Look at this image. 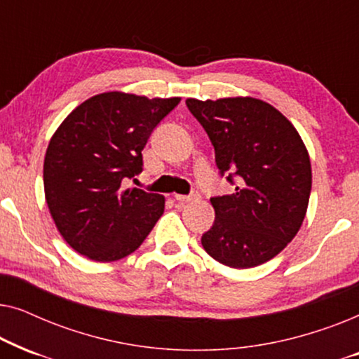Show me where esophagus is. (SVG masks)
<instances>
[{"label": "esophagus", "instance_id": "obj_1", "mask_svg": "<svg viewBox=\"0 0 359 359\" xmlns=\"http://www.w3.org/2000/svg\"><path fill=\"white\" fill-rule=\"evenodd\" d=\"M175 199L178 201L180 204H186V203H191V201L199 199V193H193V194H188V196H184V194H175Z\"/></svg>", "mask_w": 359, "mask_h": 359}]
</instances>
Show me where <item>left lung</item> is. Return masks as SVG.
Returning a JSON list of instances; mask_svg holds the SVG:
<instances>
[{
	"mask_svg": "<svg viewBox=\"0 0 359 359\" xmlns=\"http://www.w3.org/2000/svg\"><path fill=\"white\" fill-rule=\"evenodd\" d=\"M208 132L220 176L235 193L210 198L215 220L201 243L230 268H253L296 237L312 188L311 158L296 127L255 97L186 100Z\"/></svg>",
	"mask_w": 359,
	"mask_h": 359,
	"instance_id": "8db88e82",
	"label": "left lung"
}]
</instances>
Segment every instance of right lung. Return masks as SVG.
Returning a JSON list of instances; mask_svg holds the SVG:
<instances>
[{
  "instance_id": "1",
  "label": "right lung",
  "mask_w": 359,
  "mask_h": 359,
  "mask_svg": "<svg viewBox=\"0 0 359 359\" xmlns=\"http://www.w3.org/2000/svg\"><path fill=\"white\" fill-rule=\"evenodd\" d=\"M181 97L111 91L81 102L47 147L43 189L58 232L95 262L135 252L165 210V198L122 181L142 173V150Z\"/></svg>"
}]
</instances>
